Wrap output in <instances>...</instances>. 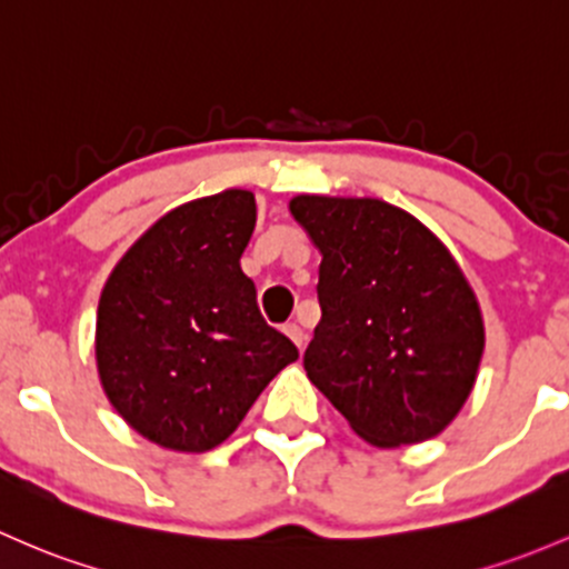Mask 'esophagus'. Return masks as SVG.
<instances>
[{
	"mask_svg": "<svg viewBox=\"0 0 569 569\" xmlns=\"http://www.w3.org/2000/svg\"><path fill=\"white\" fill-rule=\"evenodd\" d=\"M283 332L289 335L291 340H295L297 349H302V346H305V332H302V327H300V325H286V327H283Z\"/></svg>",
	"mask_w": 569,
	"mask_h": 569,
	"instance_id": "obj_1",
	"label": "esophagus"
}]
</instances>
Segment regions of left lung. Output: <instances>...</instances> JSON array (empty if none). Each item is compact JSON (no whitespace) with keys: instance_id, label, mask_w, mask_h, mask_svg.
Listing matches in <instances>:
<instances>
[{"instance_id":"obj_1","label":"left lung","mask_w":569,"mask_h":569,"mask_svg":"<svg viewBox=\"0 0 569 569\" xmlns=\"http://www.w3.org/2000/svg\"><path fill=\"white\" fill-rule=\"evenodd\" d=\"M321 250L308 379L376 447L441 433L475 387L486 332L475 295L426 226L379 199L297 196Z\"/></svg>"}]
</instances>
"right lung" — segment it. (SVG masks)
I'll return each instance as SVG.
<instances>
[{
    "label": "right lung",
    "instance_id": "1",
    "mask_svg": "<svg viewBox=\"0 0 569 569\" xmlns=\"http://www.w3.org/2000/svg\"><path fill=\"white\" fill-rule=\"evenodd\" d=\"M253 229L248 190L171 209L113 267L100 295V381L113 409L154 445L218 447L300 357L267 325L239 267Z\"/></svg>",
    "mask_w": 569,
    "mask_h": 569
}]
</instances>
